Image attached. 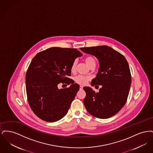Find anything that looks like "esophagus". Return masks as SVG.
Here are the masks:
<instances>
[{
	"mask_svg": "<svg viewBox=\"0 0 153 153\" xmlns=\"http://www.w3.org/2000/svg\"><path fill=\"white\" fill-rule=\"evenodd\" d=\"M82 88H83V86H82V85H80V89H82Z\"/></svg>",
	"mask_w": 153,
	"mask_h": 153,
	"instance_id": "obj_1",
	"label": "esophagus"
}]
</instances>
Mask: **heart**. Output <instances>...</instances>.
Masks as SVG:
<instances>
[{"label":"heart","instance_id":"b5f03b06","mask_svg":"<svg viewBox=\"0 0 153 153\" xmlns=\"http://www.w3.org/2000/svg\"><path fill=\"white\" fill-rule=\"evenodd\" d=\"M85 62H86V64H87V65L90 68L92 66H96V60L95 58L91 56H88L85 58ZM76 61H74L72 65L71 66V71L74 72L75 71L76 69ZM89 80V77L88 76H82V75H78L77 76H76L74 78V81L79 84L80 85H84L85 84L88 80Z\"/></svg>","mask_w":153,"mask_h":153}]
</instances>
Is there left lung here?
I'll list each match as a JSON object with an SVG mask.
<instances>
[{
	"mask_svg": "<svg viewBox=\"0 0 153 153\" xmlns=\"http://www.w3.org/2000/svg\"><path fill=\"white\" fill-rule=\"evenodd\" d=\"M97 58L100 67L91 85H102L99 92L88 87L84 104L94 117L107 119L115 115L126 104L131 86V76L127 61L122 54L108 46L81 48ZM96 87V86H95Z\"/></svg>",
	"mask_w": 153,
	"mask_h": 153,
	"instance_id": "8db88e82",
	"label": "left lung"
}]
</instances>
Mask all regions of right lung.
Listing matches in <instances>:
<instances>
[{
	"label": "right lung",
	"mask_w": 153,
	"mask_h": 153,
	"mask_svg": "<svg viewBox=\"0 0 153 153\" xmlns=\"http://www.w3.org/2000/svg\"><path fill=\"white\" fill-rule=\"evenodd\" d=\"M82 55L76 49L54 47L31 60L26 74V93L31 109L41 119L54 122L67 114L80 88L68 77L75 59ZM61 82L71 85L59 89Z\"/></svg>",
	"instance_id": "obj_1"
}]
</instances>
